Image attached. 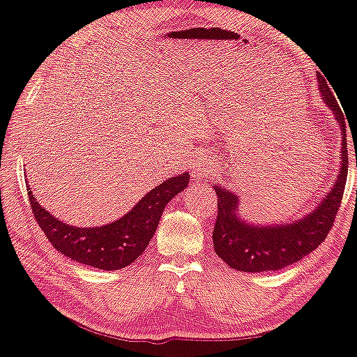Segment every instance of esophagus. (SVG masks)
<instances>
[{
  "label": "esophagus",
  "instance_id": "obj_1",
  "mask_svg": "<svg viewBox=\"0 0 357 357\" xmlns=\"http://www.w3.org/2000/svg\"><path fill=\"white\" fill-rule=\"evenodd\" d=\"M214 170H215L214 164H211L208 161H199V162L195 164L193 169H191V174H193L195 180H199V182H201V180L208 178L209 175H213Z\"/></svg>",
  "mask_w": 357,
  "mask_h": 357
}]
</instances>
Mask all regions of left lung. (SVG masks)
I'll use <instances>...</instances> for the list:
<instances>
[{
  "label": "left lung",
  "mask_w": 357,
  "mask_h": 357,
  "mask_svg": "<svg viewBox=\"0 0 357 357\" xmlns=\"http://www.w3.org/2000/svg\"><path fill=\"white\" fill-rule=\"evenodd\" d=\"M319 91L333 112L342 132V161L338 177L311 213L301 219L278 224H252L240 215L238 196L214 183L217 195V219L214 224V251L231 268L241 272L278 271L312 252L327 238L342 204L348 177V148H346L344 114L335 98L330 82L317 72Z\"/></svg>",
  "instance_id": "1"
}]
</instances>
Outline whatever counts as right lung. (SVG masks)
I'll list each match as a JSON object with an SVG mask.
<instances>
[{"instance_id": "right-lung-1", "label": "right lung", "mask_w": 357, "mask_h": 357, "mask_svg": "<svg viewBox=\"0 0 357 357\" xmlns=\"http://www.w3.org/2000/svg\"><path fill=\"white\" fill-rule=\"evenodd\" d=\"M190 174L170 177L146 193L121 219L100 227H75L61 222L46 211L29 188V201L35 220L61 255L80 264L121 271L146 250L167 203L188 187Z\"/></svg>"}]
</instances>
